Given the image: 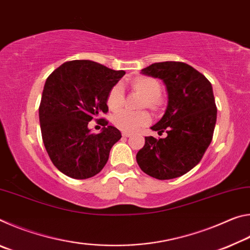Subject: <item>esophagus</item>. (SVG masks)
I'll return each mask as SVG.
<instances>
[{
    "label": "esophagus",
    "instance_id": "1",
    "mask_svg": "<svg viewBox=\"0 0 250 250\" xmlns=\"http://www.w3.org/2000/svg\"><path fill=\"white\" fill-rule=\"evenodd\" d=\"M122 137L129 138V137H131V133L130 132H122Z\"/></svg>",
    "mask_w": 250,
    "mask_h": 250
}]
</instances>
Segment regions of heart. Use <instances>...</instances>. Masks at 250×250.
Here are the masks:
<instances>
[{
	"label": "heart",
	"mask_w": 250,
	"mask_h": 250,
	"mask_svg": "<svg viewBox=\"0 0 250 250\" xmlns=\"http://www.w3.org/2000/svg\"><path fill=\"white\" fill-rule=\"evenodd\" d=\"M132 88L141 94L145 95L142 105L156 109L162 104V98L160 96L161 84L158 80L146 77V76H140L133 79ZM125 103V90L122 83H118L110 89L107 96V104L111 110H118L122 107ZM151 117L147 111H128V110H121L115 113L112 117V122L118 129L125 132H134L141 129L142 126L150 124Z\"/></svg>",
	"instance_id": "b5f03b06"
}]
</instances>
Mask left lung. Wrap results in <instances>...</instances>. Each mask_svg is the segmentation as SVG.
<instances>
[{
    "instance_id": "1",
    "label": "left lung",
    "mask_w": 250,
    "mask_h": 250,
    "mask_svg": "<svg viewBox=\"0 0 250 250\" xmlns=\"http://www.w3.org/2000/svg\"><path fill=\"white\" fill-rule=\"evenodd\" d=\"M141 73L166 84V113L151 129L167 131V137H146L137 162L154 179H175L200 163L213 139L217 117L213 88L204 75L181 62H154Z\"/></svg>"
}]
</instances>
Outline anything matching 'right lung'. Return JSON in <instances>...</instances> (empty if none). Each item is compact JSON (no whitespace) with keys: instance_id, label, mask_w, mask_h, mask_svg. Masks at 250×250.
I'll list each match as a JSON object with an SVG mask.
<instances>
[{"instance_id":"add662e5","label":"right lung","mask_w":250,"mask_h":250,"mask_svg":"<svg viewBox=\"0 0 250 250\" xmlns=\"http://www.w3.org/2000/svg\"><path fill=\"white\" fill-rule=\"evenodd\" d=\"M91 61L66 62L46 79L40 104L42 138L50 160L65 175L89 179L103 170L121 132L104 119L101 132L88 124L108 111L107 96L124 77Z\"/></svg>"}]
</instances>
